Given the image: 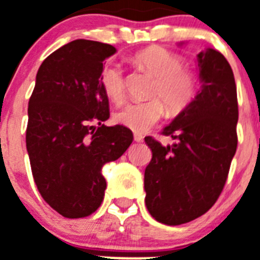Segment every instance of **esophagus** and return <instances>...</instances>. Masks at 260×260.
<instances>
[{
    "label": "esophagus",
    "mask_w": 260,
    "mask_h": 260,
    "mask_svg": "<svg viewBox=\"0 0 260 260\" xmlns=\"http://www.w3.org/2000/svg\"><path fill=\"white\" fill-rule=\"evenodd\" d=\"M135 141H137V143H141V141L144 140V137H143V135L140 134H135Z\"/></svg>",
    "instance_id": "1"
}]
</instances>
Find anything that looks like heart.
I'll return each mask as SVG.
<instances>
[{
  "label": "heart",
  "mask_w": 260,
  "mask_h": 260,
  "mask_svg": "<svg viewBox=\"0 0 260 260\" xmlns=\"http://www.w3.org/2000/svg\"><path fill=\"white\" fill-rule=\"evenodd\" d=\"M135 68L153 77L149 85V100L125 105L115 115L116 123L141 134L159 123L166 115H180L195 101L200 88L199 76L184 67V57L161 46H148L132 57ZM100 84L105 96L121 104L126 96V82L121 69L107 64L100 73ZM167 107H166L165 105Z\"/></svg>",
  "instance_id": "b5f03b06"
}]
</instances>
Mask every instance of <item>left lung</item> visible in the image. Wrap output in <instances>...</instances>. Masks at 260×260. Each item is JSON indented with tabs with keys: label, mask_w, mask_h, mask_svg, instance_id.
<instances>
[{
	"label": "left lung",
	"mask_w": 260,
	"mask_h": 260,
	"mask_svg": "<svg viewBox=\"0 0 260 260\" xmlns=\"http://www.w3.org/2000/svg\"><path fill=\"white\" fill-rule=\"evenodd\" d=\"M198 65L202 89L161 132L174 144L164 147L153 137L144 139L152 151L144 174L145 206L163 224L188 223L216 203L238 147L233 69L215 49L200 52Z\"/></svg>",
	"instance_id": "obj_1"
}]
</instances>
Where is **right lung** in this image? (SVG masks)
Wrapping results in <instances>:
<instances>
[{"label": "right lung", "instance_id": "right-lung-1", "mask_svg": "<svg viewBox=\"0 0 260 260\" xmlns=\"http://www.w3.org/2000/svg\"><path fill=\"white\" fill-rule=\"evenodd\" d=\"M115 52L109 44L75 40L46 57L36 76L26 149L42 199L64 218H85L101 206L107 188L101 168L134 140L125 126L103 124L109 103L100 73Z\"/></svg>", "mask_w": 260, "mask_h": 260}]
</instances>
